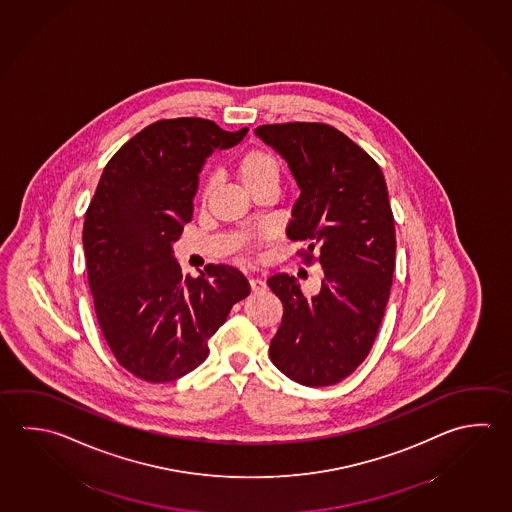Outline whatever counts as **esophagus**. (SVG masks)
Returning <instances> with one entry per match:
<instances>
[{"instance_id":"obj_1","label":"esophagus","mask_w":512,"mask_h":512,"mask_svg":"<svg viewBox=\"0 0 512 512\" xmlns=\"http://www.w3.org/2000/svg\"><path fill=\"white\" fill-rule=\"evenodd\" d=\"M249 285H251V290L254 294L256 292H265V289H267V283L260 278L249 279Z\"/></svg>"}]
</instances>
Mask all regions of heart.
I'll return each instance as SVG.
<instances>
[{
    "mask_svg": "<svg viewBox=\"0 0 512 512\" xmlns=\"http://www.w3.org/2000/svg\"><path fill=\"white\" fill-rule=\"evenodd\" d=\"M279 173V160L267 149H249L236 162V175L249 193L267 184H278ZM211 187L213 180L207 182L205 195L211 191Z\"/></svg>",
    "mask_w": 512,
    "mask_h": 512,
    "instance_id": "1",
    "label": "heart"
}]
</instances>
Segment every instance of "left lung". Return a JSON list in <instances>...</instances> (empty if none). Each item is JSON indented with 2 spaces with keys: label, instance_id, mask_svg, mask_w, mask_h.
I'll use <instances>...</instances> for the list:
<instances>
[{
  "label": "left lung",
  "instance_id": "obj_1",
  "mask_svg": "<svg viewBox=\"0 0 512 512\" xmlns=\"http://www.w3.org/2000/svg\"><path fill=\"white\" fill-rule=\"evenodd\" d=\"M289 164L299 195L287 236L317 252L321 290L305 296L298 279L270 276L283 319L269 354L303 386H332L363 363L379 332L395 269V222L381 168L328 124L289 122L254 130Z\"/></svg>",
  "mask_w": 512,
  "mask_h": 512
}]
</instances>
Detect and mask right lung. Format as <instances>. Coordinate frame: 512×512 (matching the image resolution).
Returning a JSON list of instances; mask_svg holds the SVG:
<instances>
[{
  "mask_svg": "<svg viewBox=\"0 0 512 512\" xmlns=\"http://www.w3.org/2000/svg\"><path fill=\"white\" fill-rule=\"evenodd\" d=\"M247 131L195 117L158 121L128 140L101 175L84 218L88 283L106 343L142 381L193 372L234 303L251 294L238 269L207 265L202 276L182 278L173 256L193 218L205 160Z\"/></svg>",
  "mask_w": 512,
  "mask_h": 512,
  "instance_id": "right-lung-1",
  "label": "right lung"
}]
</instances>
